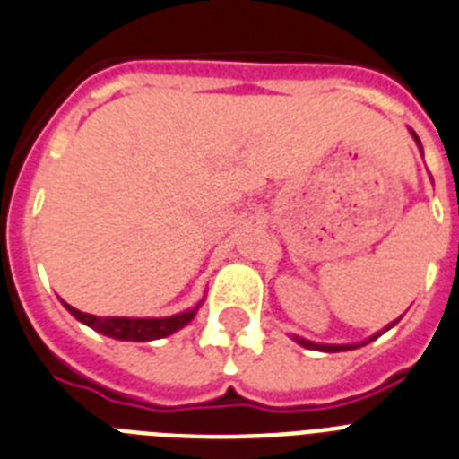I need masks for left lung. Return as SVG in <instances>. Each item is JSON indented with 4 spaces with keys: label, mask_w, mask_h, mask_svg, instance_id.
<instances>
[{
    "label": "left lung",
    "mask_w": 459,
    "mask_h": 459,
    "mask_svg": "<svg viewBox=\"0 0 459 459\" xmlns=\"http://www.w3.org/2000/svg\"><path fill=\"white\" fill-rule=\"evenodd\" d=\"M411 134H412V138H415V143L420 145V150H422V143H420V138L415 135V131H411ZM394 324H396V321H394ZM394 324H389L385 331H389ZM385 331H382V333H385ZM382 333H375L373 338H368L366 342H361V344L373 342V340L377 338V335H382ZM295 342H300L302 347H307V350H319V351H347V350H357V347H361V344H316V342H309V340H302V338H295Z\"/></svg>",
    "instance_id": "obj_1"
}]
</instances>
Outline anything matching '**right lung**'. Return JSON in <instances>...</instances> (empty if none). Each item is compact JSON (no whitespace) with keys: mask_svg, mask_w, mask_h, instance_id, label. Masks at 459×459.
<instances>
[{"mask_svg":"<svg viewBox=\"0 0 459 459\" xmlns=\"http://www.w3.org/2000/svg\"><path fill=\"white\" fill-rule=\"evenodd\" d=\"M65 305L67 312L74 316L77 321L86 324L93 331L102 333V335H108V338L115 340H131V342H150V340H159L166 338L170 333L180 331L183 325H187L189 321L195 319L196 309L199 305L187 309L183 314H173V316H164V319H128V316H93V314H84L70 307L67 302Z\"/></svg>","mask_w":459,"mask_h":459,"instance_id":"right-lung-1","label":"right lung"}]
</instances>
